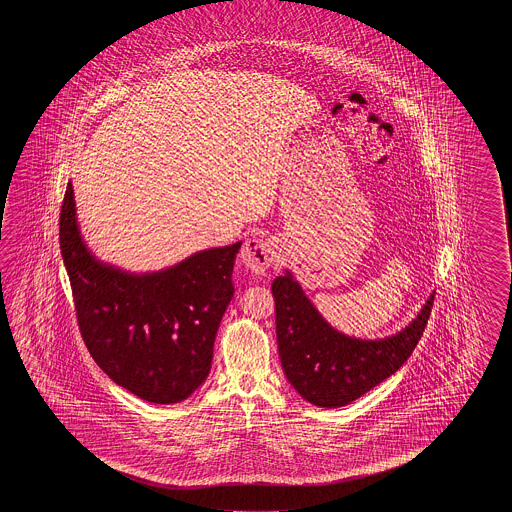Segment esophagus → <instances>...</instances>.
I'll list each match as a JSON object with an SVG mask.
<instances>
[{
  "label": "esophagus",
  "mask_w": 512,
  "mask_h": 512,
  "mask_svg": "<svg viewBox=\"0 0 512 512\" xmlns=\"http://www.w3.org/2000/svg\"><path fill=\"white\" fill-rule=\"evenodd\" d=\"M272 243L261 236H251L241 247V261L251 272L261 274L272 263Z\"/></svg>",
  "instance_id": "obj_1"
}]
</instances>
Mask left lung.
<instances>
[{
	"instance_id": "8db88e82",
	"label": "left lung",
	"mask_w": 512,
	"mask_h": 512,
	"mask_svg": "<svg viewBox=\"0 0 512 512\" xmlns=\"http://www.w3.org/2000/svg\"><path fill=\"white\" fill-rule=\"evenodd\" d=\"M271 289L283 373L300 397L320 408L353 403L392 377L421 340L434 304L432 291L401 331L388 337L359 338L331 326L289 269L274 278Z\"/></svg>"
}]
</instances>
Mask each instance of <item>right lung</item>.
<instances>
[{
	"instance_id": "right-lung-1",
	"label": "right lung",
	"mask_w": 512,
	"mask_h": 512,
	"mask_svg": "<svg viewBox=\"0 0 512 512\" xmlns=\"http://www.w3.org/2000/svg\"><path fill=\"white\" fill-rule=\"evenodd\" d=\"M240 247L238 241L194 252L159 271H126L87 247L69 181L60 251L80 333L100 370L148 403H181L196 392L208 377L216 333L234 296Z\"/></svg>"
}]
</instances>
